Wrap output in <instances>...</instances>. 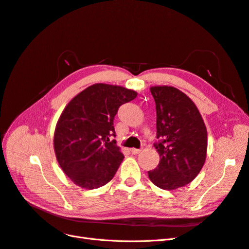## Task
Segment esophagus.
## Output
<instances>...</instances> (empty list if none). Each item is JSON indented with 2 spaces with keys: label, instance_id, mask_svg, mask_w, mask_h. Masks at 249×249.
Returning <instances> with one entry per match:
<instances>
[{
  "label": "esophagus",
  "instance_id": "obj_1",
  "mask_svg": "<svg viewBox=\"0 0 249 249\" xmlns=\"http://www.w3.org/2000/svg\"><path fill=\"white\" fill-rule=\"evenodd\" d=\"M130 152H131V154H133V155H138V154L141 152V149H137V148H131V149H130Z\"/></svg>",
  "mask_w": 249,
  "mask_h": 249
}]
</instances>
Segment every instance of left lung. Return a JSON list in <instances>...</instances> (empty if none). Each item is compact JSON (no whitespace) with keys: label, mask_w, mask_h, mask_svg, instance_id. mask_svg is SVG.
I'll return each instance as SVG.
<instances>
[{"label":"left lung","mask_w":249,"mask_h":249,"mask_svg":"<svg viewBox=\"0 0 249 249\" xmlns=\"http://www.w3.org/2000/svg\"><path fill=\"white\" fill-rule=\"evenodd\" d=\"M156 103L157 138L154 146L160 155L152 182L164 190H175L191 183L207 157L208 133L195 104L171 86L150 87Z\"/></svg>","instance_id":"8db88e82"}]
</instances>
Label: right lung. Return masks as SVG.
Instances as JSON below:
<instances>
[{
	"mask_svg": "<svg viewBox=\"0 0 249 249\" xmlns=\"http://www.w3.org/2000/svg\"><path fill=\"white\" fill-rule=\"evenodd\" d=\"M137 92L117 85L97 83L67 104L54 134L57 161L73 184L96 189L115 176L124 155L114 140L113 120L122 105Z\"/></svg>",
	"mask_w": 249,
	"mask_h": 249,
	"instance_id": "1",
	"label": "right lung"
}]
</instances>
